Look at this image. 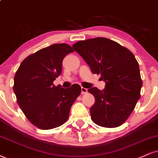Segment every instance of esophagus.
Instances as JSON below:
<instances>
[{
	"instance_id": "obj_1",
	"label": "esophagus",
	"mask_w": 158,
	"mask_h": 158,
	"mask_svg": "<svg viewBox=\"0 0 158 158\" xmlns=\"http://www.w3.org/2000/svg\"><path fill=\"white\" fill-rule=\"evenodd\" d=\"M87 91H88L87 89L84 88V87H81V94H84L85 93H87Z\"/></svg>"
}]
</instances>
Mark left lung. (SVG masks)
<instances>
[{
  "mask_svg": "<svg viewBox=\"0 0 158 158\" xmlns=\"http://www.w3.org/2000/svg\"><path fill=\"white\" fill-rule=\"evenodd\" d=\"M73 48L106 82L103 90L96 87L89 92L95 102L90 108L91 120L97 125L116 127L127 119L140 98L142 81L139 66L129 50L107 38L80 41Z\"/></svg>",
  "mask_w": 158,
  "mask_h": 158,
  "instance_id": "obj_1",
  "label": "left lung"
}]
</instances>
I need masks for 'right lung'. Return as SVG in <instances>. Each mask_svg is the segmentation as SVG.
<instances>
[{
  "instance_id": "add662e5",
  "label": "right lung",
  "mask_w": 158,
  "mask_h": 158,
  "mask_svg": "<svg viewBox=\"0 0 158 158\" xmlns=\"http://www.w3.org/2000/svg\"><path fill=\"white\" fill-rule=\"evenodd\" d=\"M74 50L67 44H53L23 60L14 78L13 90L21 110L36 127L50 130L69 118L70 108L81 92L78 84L69 89L56 86L62 61Z\"/></svg>"
}]
</instances>
